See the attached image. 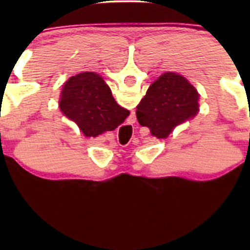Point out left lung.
Segmentation results:
<instances>
[{"label":"left lung","mask_w":250,"mask_h":250,"mask_svg":"<svg viewBox=\"0 0 250 250\" xmlns=\"http://www.w3.org/2000/svg\"><path fill=\"white\" fill-rule=\"evenodd\" d=\"M199 111V93L186 77L165 73L148 88L137 105V121L157 139H166L176 125Z\"/></svg>","instance_id":"1"}]
</instances>
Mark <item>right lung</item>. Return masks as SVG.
Listing matches in <instances>:
<instances>
[{
	"instance_id": "add662e5",
	"label": "right lung",
	"mask_w": 250,
	"mask_h": 250,
	"mask_svg": "<svg viewBox=\"0 0 250 250\" xmlns=\"http://www.w3.org/2000/svg\"><path fill=\"white\" fill-rule=\"evenodd\" d=\"M60 108L88 137L114 130L129 115L114 100L104 80L93 71L77 74L65 82Z\"/></svg>"
}]
</instances>
